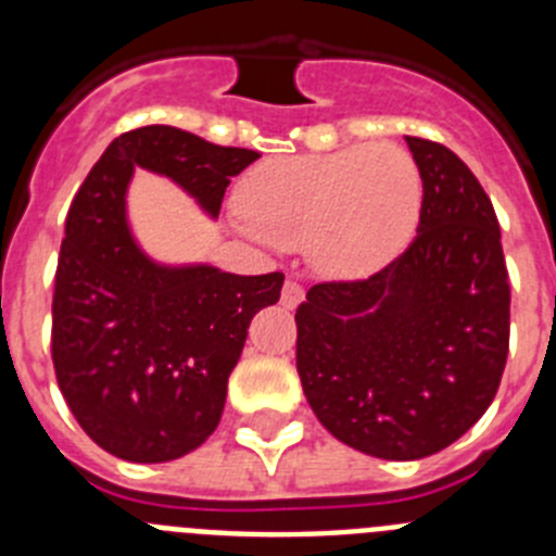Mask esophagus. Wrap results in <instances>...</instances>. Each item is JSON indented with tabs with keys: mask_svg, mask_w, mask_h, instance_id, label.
<instances>
[{
	"mask_svg": "<svg viewBox=\"0 0 556 556\" xmlns=\"http://www.w3.org/2000/svg\"><path fill=\"white\" fill-rule=\"evenodd\" d=\"M303 301V287L298 281H287L281 289V306L283 308H298Z\"/></svg>",
	"mask_w": 556,
	"mask_h": 556,
	"instance_id": "1",
	"label": "esophagus"
}]
</instances>
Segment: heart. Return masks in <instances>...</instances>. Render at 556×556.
Here are the masks:
<instances>
[{"mask_svg":"<svg viewBox=\"0 0 556 556\" xmlns=\"http://www.w3.org/2000/svg\"><path fill=\"white\" fill-rule=\"evenodd\" d=\"M236 200L239 233L264 248L303 242L312 269L351 281L409 244L424 178L404 147L376 141L262 161L244 175Z\"/></svg>","mask_w":556,"mask_h":556,"instance_id":"1","label":"heart"}]
</instances>
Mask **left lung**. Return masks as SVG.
<instances>
[{
  "label": "left lung",
  "instance_id": "1",
  "mask_svg": "<svg viewBox=\"0 0 556 556\" xmlns=\"http://www.w3.org/2000/svg\"><path fill=\"white\" fill-rule=\"evenodd\" d=\"M424 205L409 248L365 281L317 283L298 306V372L317 420L362 454L424 459L498 392L509 281L498 219L448 147L406 136Z\"/></svg>",
  "mask_w": 556,
  "mask_h": 556
}]
</instances>
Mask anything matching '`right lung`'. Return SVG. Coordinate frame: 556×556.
I'll return each mask as SVG.
<instances>
[{
    "label": "right lung",
    "mask_w": 556,
    "mask_h": 556,
    "mask_svg": "<svg viewBox=\"0 0 556 556\" xmlns=\"http://www.w3.org/2000/svg\"><path fill=\"white\" fill-rule=\"evenodd\" d=\"M258 159L169 125L113 139L66 217L52 298V362L91 440L127 462H169L214 434L250 320L283 275L159 264L127 223L132 172L164 175L217 219L230 178Z\"/></svg>",
    "instance_id": "right-lung-1"
}]
</instances>
